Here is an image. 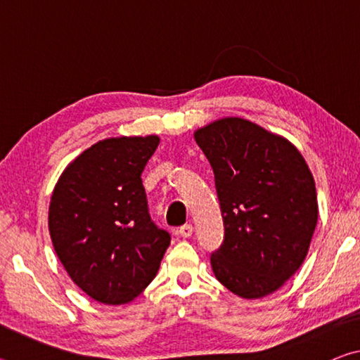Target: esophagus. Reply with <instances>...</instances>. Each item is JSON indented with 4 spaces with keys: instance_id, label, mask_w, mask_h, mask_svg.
<instances>
[{
    "instance_id": "1",
    "label": "esophagus",
    "mask_w": 360,
    "mask_h": 360,
    "mask_svg": "<svg viewBox=\"0 0 360 360\" xmlns=\"http://www.w3.org/2000/svg\"><path fill=\"white\" fill-rule=\"evenodd\" d=\"M192 231H193L192 224H184L178 229V233L182 236V238H188V236L192 235Z\"/></svg>"
}]
</instances>
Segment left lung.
Listing matches in <instances>:
<instances>
[{"label":"left lung","instance_id":"1","mask_svg":"<svg viewBox=\"0 0 360 360\" xmlns=\"http://www.w3.org/2000/svg\"><path fill=\"white\" fill-rule=\"evenodd\" d=\"M195 141L211 163L224 219L212 271L243 298L271 294L303 264L318 224L307 162L288 139L240 117L212 122Z\"/></svg>","mask_w":360,"mask_h":360}]
</instances>
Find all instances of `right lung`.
<instances>
[{
    "mask_svg": "<svg viewBox=\"0 0 360 360\" xmlns=\"http://www.w3.org/2000/svg\"><path fill=\"white\" fill-rule=\"evenodd\" d=\"M158 136L109 138L65 169L49 206L53 249L94 300L129 303L148 288L172 235L150 219L141 174Z\"/></svg>",
    "mask_w": 360,
    "mask_h": 360,
    "instance_id": "1",
    "label": "right lung"
}]
</instances>
